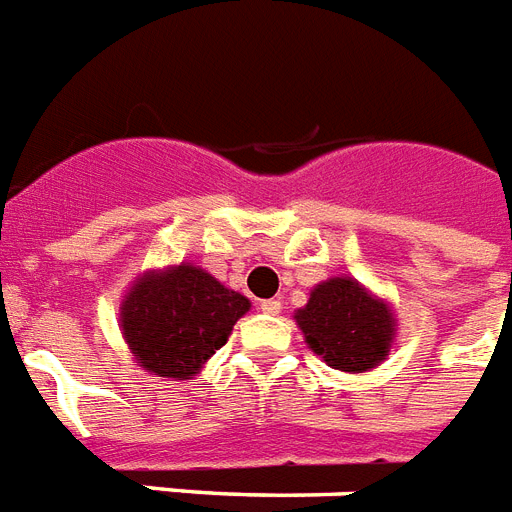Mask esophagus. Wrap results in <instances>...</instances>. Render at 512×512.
Here are the masks:
<instances>
[{
  "instance_id": "34e87169",
  "label": "esophagus",
  "mask_w": 512,
  "mask_h": 512,
  "mask_svg": "<svg viewBox=\"0 0 512 512\" xmlns=\"http://www.w3.org/2000/svg\"><path fill=\"white\" fill-rule=\"evenodd\" d=\"M259 309L264 314H272V317H275V314L282 312V304H280V301H277V298H267V301H261Z\"/></svg>"
}]
</instances>
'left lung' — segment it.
Segmentation results:
<instances>
[{"mask_svg": "<svg viewBox=\"0 0 512 512\" xmlns=\"http://www.w3.org/2000/svg\"><path fill=\"white\" fill-rule=\"evenodd\" d=\"M306 343L327 365L343 372H365L383 362L394 338V317L357 280L333 277L312 290L296 312Z\"/></svg>", "mask_w": 512, "mask_h": 512, "instance_id": "8db88e82", "label": "left lung"}]
</instances>
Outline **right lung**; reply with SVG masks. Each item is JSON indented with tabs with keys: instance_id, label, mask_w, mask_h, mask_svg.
<instances>
[{
	"instance_id": "add662e5",
	"label": "right lung",
	"mask_w": 512,
	"mask_h": 512,
	"mask_svg": "<svg viewBox=\"0 0 512 512\" xmlns=\"http://www.w3.org/2000/svg\"><path fill=\"white\" fill-rule=\"evenodd\" d=\"M251 309L248 298L192 267L145 275L121 306L129 349L158 378H190L227 343L235 322Z\"/></svg>"
}]
</instances>
